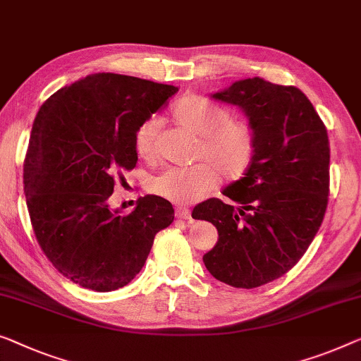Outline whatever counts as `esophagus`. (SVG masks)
<instances>
[{"instance_id": "34e87169", "label": "esophagus", "mask_w": 361, "mask_h": 361, "mask_svg": "<svg viewBox=\"0 0 361 361\" xmlns=\"http://www.w3.org/2000/svg\"><path fill=\"white\" fill-rule=\"evenodd\" d=\"M175 217H176V219L188 220V219H191V212L188 211V209H185V207H176V211H175Z\"/></svg>"}]
</instances>
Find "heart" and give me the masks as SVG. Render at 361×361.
Instances as JSON below:
<instances>
[{
	"instance_id": "b5f03b06",
	"label": "heart",
	"mask_w": 361,
	"mask_h": 361,
	"mask_svg": "<svg viewBox=\"0 0 361 361\" xmlns=\"http://www.w3.org/2000/svg\"><path fill=\"white\" fill-rule=\"evenodd\" d=\"M171 116L188 131L199 136L195 164L186 169H169L155 176L150 191L170 202L186 206L202 199L219 183L238 180L255 162L257 133L246 118L230 116L225 106L206 97L188 94L171 106ZM160 123L155 116L142 121L134 134V149L139 157L152 160L157 155Z\"/></svg>"
}]
</instances>
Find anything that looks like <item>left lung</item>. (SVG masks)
<instances>
[{"mask_svg":"<svg viewBox=\"0 0 361 361\" xmlns=\"http://www.w3.org/2000/svg\"><path fill=\"white\" fill-rule=\"evenodd\" d=\"M212 97L245 111L257 152L245 176L222 191L238 207L212 197L192 211L219 232L202 261L217 281L256 288L287 274L318 233L329 201L327 129L293 85L252 78Z\"/></svg>","mask_w":361,"mask_h":361,"instance_id":"8db88e82","label":"left lung"}]
</instances>
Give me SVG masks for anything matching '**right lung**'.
<instances>
[{
	"instance_id": "1",
	"label": "right lung",
	"mask_w": 361,
	"mask_h": 361,
	"mask_svg": "<svg viewBox=\"0 0 361 361\" xmlns=\"http://www.w3.org/2000/svg\"><path fill=\"white\" fill-rule=\"evenodd\" d=\"M178 87L113 73L90 74L43 102L24 160L32 228L64 277L95 292L121 288L173 222L166 199L141 197L128 215L109 197L137 162L134 134Z\"/></svg>"
}]
</instances>
